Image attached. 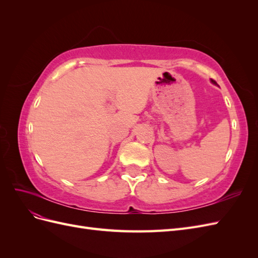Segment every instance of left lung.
<instances>
[{
    "mask_svg": "<svg viewBox=\"0 0 258 258\" xmlns=\"http://www.w3.org/2000/svg\"><path fill=\"white\" fill-rule=\"evenodd\" d=\"M211 82H212L213 84H216V82H215V81H213V80H211Z\"/></svg>",
    "mask_w": 258,
    "mask_h": 258,
    "instance_id": "left-lung-1",
    "label": "left lung"
}]
</instances>
